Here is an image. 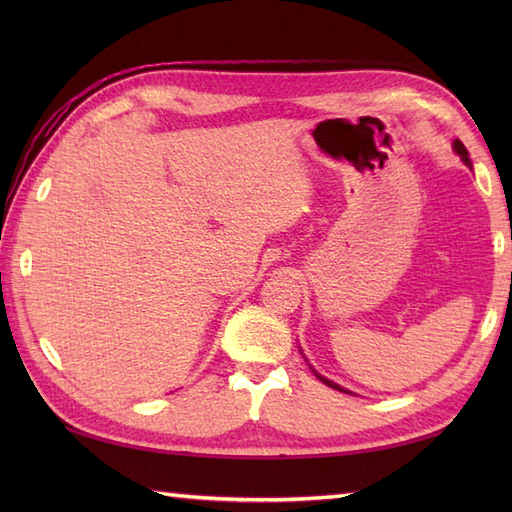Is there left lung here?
Returning a JSON list of instances; mask_svg holds the SVG:
<instances>
[{
    "label": "left lung",
    "instance_id": "8db88e82",
    "mask_svg": "<svg viewBox=\"0 0 512 512\" xmlns=\"http://www.w3.org/2000/svg\"><path fill=\"white\" fill-rule=\"evenodd\" d=\"M453 151H455V154H458V156L462 158V162H464L466 167L473 169V162H471V158H469V151H466V147L460 143V140H453ZM299 352H301V350H299ZM301 354H303V352H301ZM312 372H314V376H317V378L321 380V383H325V385H328V387H332V389H339V391H345V394H352V391H347L345 387L336 385L334 380H328V378H325V376H321V374L317 372V369H312Z\"/></svg>",
    "mask_w": 512,
    "mask_h": 512
}]
</instances>
